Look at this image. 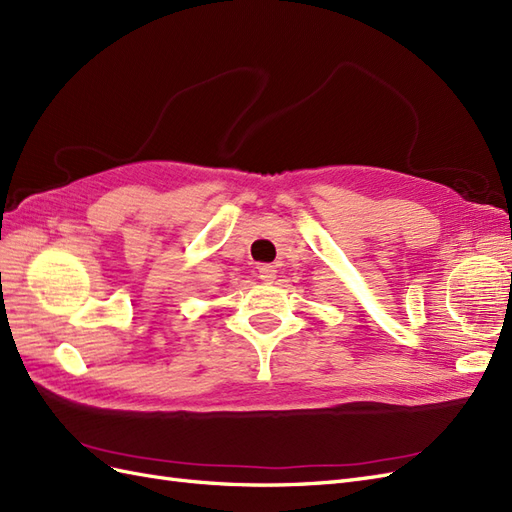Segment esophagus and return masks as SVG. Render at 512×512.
Returning a JSON list of instances; mask_svg holds the SVG:
<instances>
[{"mask_svg": "<svg viewBox=\"0 0 512 512\" xmlns=\"http://www.w3.org/2000/svg\"><path fill=\"white\" fill-rule=\"evenodd\" d=\"M275 267L273 265H260V267H256V275H258V280H262V282H273L275 280Z\"/></svg>", "mask_w": 512, "mask_h": 512, "instance_id": "esophagus-1", "label": "esophagus"}]
</instances>
